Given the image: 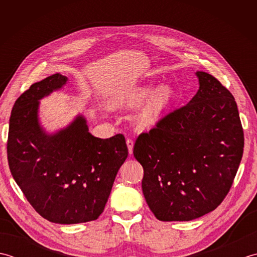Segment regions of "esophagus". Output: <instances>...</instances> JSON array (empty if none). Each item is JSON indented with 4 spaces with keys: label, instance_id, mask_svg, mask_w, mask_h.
Returning a JSON list of instances; mask_svg holds the SVG:
<instances>
[{
    "label": "esophagus",
    "instance_id": "obj_1",
    "mask_svg": "<svg viewBox=\"0 0 257 257\" xmlns=\"http://www.w3.org/2000/svg\"><path fill=\"white\" fill-rule=\"evenodd\" d=\"M127 147H128V150H129V154L133 155V150H134V140L132 138H127Z\"/></svg>",
    "mask_w": 257,
    "mask_h": 257
}]
</instances>
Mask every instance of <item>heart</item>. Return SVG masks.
<instances>
[{"label":"heart","mask_w":257,"mask_h":257,"mask_svg":"<svg viewBox=\"0 0 257 257\" xmlns=\"http://www.w3.org/2000/svg\"><path fill=\"white\" fill-rule=\"evenodd\" d=\"M151 92V86L138 87V88L130 91L128 95H125L121 100L118 101V105H125L130 107L137 106L140 102H143L146 98H148ZM172 98L173 90L171 87L162 86L160 88H158L153 92V95L148 98V100L145 102V105L138 110L135 117L136 122L143 128L149 127L152 123H155L161 112L171 102Z\"/></svg>","instance_id":"1"}]
</instances>
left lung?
<instances>
[{
	"label": "left lung",
	"instance_id": "left-lung-1",
	"mask_svg": "<svg viewBox=\"0 0 257 257\" xmlns=\"http://www.w3.org/2000/svg\"><path fill=\"white\" fill-rule=\"evenodd\" d=\"M200 88L148 133L134 156L144 168L143 192L160 221H191L225 199L243 156L244 133L233 95L214 76L196 72Z\"/></svg>",
	"mask_w": 257,
	"mask_h": 257
}]
</instances>
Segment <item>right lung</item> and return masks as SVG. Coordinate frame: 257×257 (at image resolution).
<instances>
[{
    "label": "right lung",
    "mask_w": 257,
    "mask_h": 257,
    "mask_svg": "<svg viewBox=\"0 0 257 257\" xmlns=\"http://www.w3.org/2000/svg\"><path fill=\"white\" fill-rule=\"evenodd\" d=\"M66 81V76L54 74L16 99L10 117L8 161L38 214L59 224H77L97 220L103 212L128 148L122 134L94 137L81 116L55 135L43 132L38 100Z\"/></svg>",
    "instance_id": "right-lung-1"
}]
</instances>
